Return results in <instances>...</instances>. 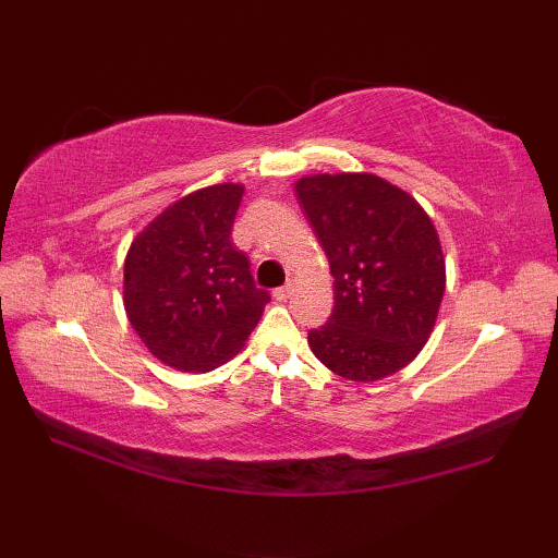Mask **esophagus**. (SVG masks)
<instances>
[{"label":"esophagus","instance_id":"esophagus-1","mask_svg":"<svg viewBox=\"0 0 558 558\" xmlns=\"http://www.w3.org/2000/svg\"><path fill=\"white\" fill-rule=\"evenodd\" d=\"M290 294H292V288L290 286H282V288H276V290H272V298H276V300H288L290 298Z\"/></svg>","mask_w":558,"mask_h":558}]
</instances>
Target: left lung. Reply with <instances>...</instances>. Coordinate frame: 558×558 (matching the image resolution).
I'll list each match as a JSON object with an SVG mask.
<instances>
[{"instance_id":"1","label":"left lung","mask_w":558,"mask_h":558,"mask_svg":"<svg viewBox=\"0 0 558 558\" xmlns=\"http://www.w3.org/2000/svg\"><path fill=\"white\" fill-rule=\"evenodd\" d=\"M298 201L333 276L328 324L310 348L350 381L400 372L424 348L446 290V260L429 216L376 174H316L298 182Z\"/></svg>"}]
</instances>
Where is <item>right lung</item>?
I'll return each mask as SVG.
<instances>
[{
    "instance_id": "add662e5",
    "label": "right lung",
    "mask_w": 558,
    "mask_h": 558,
    "mask_svg": "<svg viewBox=\"0 0 558 558\" xmlns=\"http://www.w3.org/2000/svg\"><path fill=\"white\" fill-rule=\"evenodd\" d=\"M242 194V184H218L180 198L126 254L129 322L160 362L180 372L228 362L270 302L230 240Z\"/></svg>"
}]
</instances>
